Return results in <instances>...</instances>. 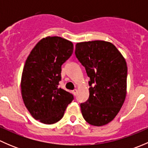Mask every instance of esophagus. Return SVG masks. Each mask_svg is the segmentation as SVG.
I'll return each instance as SVG.
<instances>
[{"mask_svg":"<svg viewBox=\"0 0 148 148\" xmlns=\"http://www.w3.org/2000/svg\"><path fill=\"white\" fill-rule=\"evenodd\" d=\"M72 93L74 94V96H76V95H77V89H74V90L72 91Z\"/></svg>","mask_w":148,"mask_h":148,"instance_id":"obj_1","label":"esophagus"}]
</instances>
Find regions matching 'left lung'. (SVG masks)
Instances as JSON below:
<instances>
[{
    "instance_id": "1",
    "label": "left lung",
    "mask_w": 148,
    "mask_h": 148,
    "mask_svg": "<svg viewBox=\"0 0 148 148\" xmlns=\"http://www.w3.org/2000/svg\"><path fill=\"white\" fill-rule=\"evenodd\" d=\"M76 57L89 77V97L81 103L85 120L94 126L111 122L125 102L127 66L118 49L112 43L92 41L77 43Z\"/></svg>"
}]
</instances>
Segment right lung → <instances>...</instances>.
Returning <instances> with one entry per match:
<instances>
[{
	"label": "right lung",
	"instance_id": "right-lung-1",
	"mask_svg": "<svg viewBox=\"0 0 148 148\" xmlns=\"http://www.w3.org/2000/svg\"><path fill=\"white\" fill-rule=\"evenodd\" d=\"M74 50L71 41L59 36L38 41L28 55L21 77V94L27 110L35 120L47 125L63 117L74 96L58 88L62 65Z\"/></svg>",
	"mask_w": 148,
	"mask_h": 148
}]
</instances>
